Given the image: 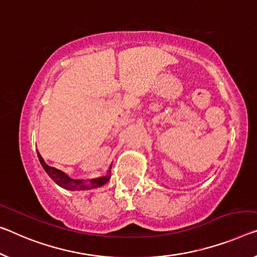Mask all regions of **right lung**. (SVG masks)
I'll list each match as a JSON object with an SVG mask.
<instances>
[{
  "instance_id": "right-lung-1",
  "label": "right lung",
  "mask_w": 257,
  "mask_h": 257,
  "mask_svg": "<svg viewBox=\"0 0 257 257\" xmlns=\"http://www.w3.org/2000/svg\"><path fill=\"white\" fill-rule=\"evenodd\" d=\"M38 157L42 165V168L45 169V171L47 173H48V176L50 177V178L53 179L55 183L58 185V186L68 189V191H87V189L97 188V187L102 186V185H104L105 183H108L110 177H111L110 176V170H109L108 175L98 177V178H94L90 180L72 179V178H70L68 175H65L64 172L61 171V170H57L53 167H49V165L47 164L45 161H43L42 156L40 155V153L39 152H38Z\"/></svg>"
}]
</instances>
